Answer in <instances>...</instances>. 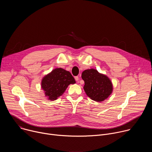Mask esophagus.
<instances>
[{"instance_id": "obj_1", "label": "esophagus", "mask_w": 152, "mask_h": 152, "mask_svg": "<svg viewBox=\"0 0 152 152\" xmlns=\"http://www.w3.org/2000/svg\"><path fill=\"white\" fill-rule=\"evenodd\" d=\"M75 79L76 81H77V82H79V77H78V76H76V77H75Z\"/></svg>"}]
</instances>
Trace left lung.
Here are the masks:
<instances>
[{"label":"left lung","instance_id":"obj_1","mask_svg":"<svg viewBox=\"0 0 152 152\" xmlns=\"http://www.w3.org/2000/svg\"><path fill=\"white\" fill-rule=\"evenodd\" d=\"M84 80L83 90L91 100L100 102L106 100L113 93V86L110 78L96 69H88L82 73Z\"/></svg>","mask_w":152,"mask_h":152}]
</instances>
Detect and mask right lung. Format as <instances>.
I'll return each mask as SVG.
<instances>
[{"label": "right lung", "mask_w": 152, "mask_h": 152, "mask_svg": "<svg viewBox=\"0 0 152 152\" xmlns=\"http://www.w3.org/2000/svg\"><path fill=\"white\" fill-rule=\"evenodd\" d=\"M76 81L72 74L63 69L57 68L43 77L41 86L49 100H55L62 96L70 84Z\"/></svg>", "instance_id": "add662e5"}]
</instances>
